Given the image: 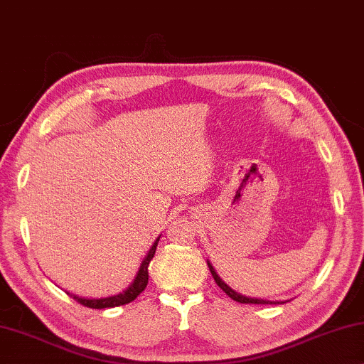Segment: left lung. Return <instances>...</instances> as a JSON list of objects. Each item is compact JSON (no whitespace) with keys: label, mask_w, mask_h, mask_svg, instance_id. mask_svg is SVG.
Here are the masks:
<instances>
[{"label":"left lung","mask_w":364,"mask_h":364,"mask_svg":"<svg viewBox=\"0 0 364 364\" xmlns=\"http://www.w3.org/2000/svg\"><path fill=\"white\" fill-rule=\"evenodd\" d=\"M208 267H209V270H211V274H213V277H214V280H216V284L221 287V289L226 291V294L231 296L232 300H235V301H239V304H260V305H265V304H285V301H272V300H264V299H252V296H245V295H240V294H237V291L235 290H232L231 287H229L226 282H224V280L219 277L218 275V272L216 270H214V267L211 265V262H209L208 260Z\"/></svg>","instance_id":"left-lung-1"}]
</instances>
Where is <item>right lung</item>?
Here are the masks:
<instances>
[{
    "instance_id": "1",
    "label": "right lung",
    "mask_w": 364,
    "mask_h": 364,
    "mask_svg": "<svg viewBox=\"0 0 364 364\" xmlns=\"http://www.w3.org/2000/svg\"><path fill=\"white\" fill-rule=\"evenodd\" d=\"M158 240H160V237H156V240L151 245V249L148 250V254L145 255V259L141 260L140 269H138V272H136V277L133 279V282L130 284L129 289L122 291V294H117L112 296H102V299H85V296L74 295V294H70V291H68V295L74 296V300H77L80 305L89 306V309H97V310L114 309V306L130 304V301L135 300L136 296L140 295L143 290H145V287L148 284V265H150V260L153 259V255H155V252H156Z\"/></svg>"
}]
</instances>
